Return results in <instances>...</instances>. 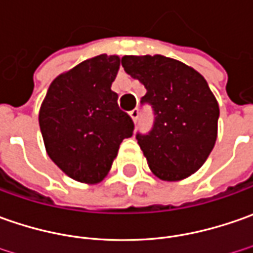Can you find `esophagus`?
Masks as SVG:
<instances>
[{"instance_id":"obj_1","label":"esophagus","mask_w":253,"mask_h":253,"mask_svg":"<svg viewBox=\"0 0 253 253\" xmlns=\"http://www.w3.org/2000/svg\"><path fill=\"white\" fill-rule=\"evenodd\" d=\"M128 115L131 116V119H133V122H134V123H135V122L138 120V115H140V110L135 108V109L130 110V112H128Z\"/></svg>"}]
</instances>
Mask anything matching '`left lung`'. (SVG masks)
Segmentation results:
<instances>
[{
  "label": "left lung",
  "instance_id": "8db88e82",
  "mask_svg": "<svg viewBox=\"0 0 253 253\" xmlns=\"http://www.w3.org/2000/svg\"><path fill=\"white\" fill-rule=\"evenodd\" d=\"M127 74L145 86L141 103L153 108L154 125L135 138L148 167L162 180H180L207 160L217 138L218 103L192 67L160 56H125Z\"/></svg>",
  "mask_w": 253,
  "mask_h": 253
}]
</instances>
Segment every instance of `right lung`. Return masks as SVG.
I'll return each instance as SVG.
<instances>
[{"mask_svg":"<svg viewBox=\"0 0 253 253\" xmlns=\"http://www.w3.org/2000/svg\"><path fill=\"white\" fill-rule=\"evenodd\" d=\"M119 67L118 56L85 60L58 75L42 103L39 125L48 157L78 182H100L122 141L133 135L134 123L110 89Z\"/></svg>","mask_w":253,"mask_h":253,"instance_id":"1","label":"right lung"}]
</instances>
